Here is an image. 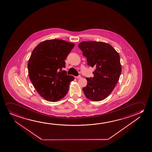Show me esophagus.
Wrapping results in <instances>:
<instances>
[{
	"instance_id": "1",
	"label": "esophagus",
	"mask_w": 152,
	"mask_h": 152,
	"mask_svg": "<svg viewBox=\"0 0 152 152\" xmlns=\"http://www.w3.org/2000/svg\"><path fill=\"white\" fill-rule=\"evenodd\" d=\"M80 77H81V76H76V77H75V78H77V79H79V78H80Z\"/></svg>"
}]
</instances>
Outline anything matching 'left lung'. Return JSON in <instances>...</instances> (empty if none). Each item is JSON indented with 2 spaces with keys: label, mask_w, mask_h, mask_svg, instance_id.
Returning <instances> with one entry per match:
<instances>
[{
  "label": "left lung",
  "mask_w": 152,
  "mask_h": 152,
  "mask_svg": "<svg viewBox=\"0 0 152 152\" xmlns=\"http://www.w3.org/2000/svg\"><path fill=\"white\" fill-rule=\"evenodd\" d=\"M78 47L87 58L88 65L95 68L93 78H86L85 96L98 102L107 98L117 84L121 74L119 55L110 45L101 42H83Z\"/></svg>",
  "instance_id": "left-lung-1"
}]
</instances>
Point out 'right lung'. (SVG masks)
<instances>
[{"label": "right lung", "mask_w": 152, "mask_h": 152, "mask_svg": "<svg viewBox=\"0 0 152 152\" xmlns=\"http://www.w3.org/2000/svg\"><path fill=\"white\" fill-rule=\"evenodd\" d=\"M74 46L63 40H46L32 51L28 61V75L38 93L45 100L57 102L67 93L74 77L67 75L63 69Z\"/></svg>", "instance_id": "right-lung-1"}]
</instances>
